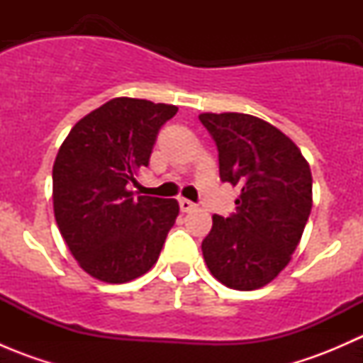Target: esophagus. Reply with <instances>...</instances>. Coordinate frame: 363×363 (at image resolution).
I'll return each mask as SVG.
<instances>
[{
	"mask_svg": "<svg viewBox=\"0 0 363 363\" xmlns=\"http://www.w3.org/2000/svg\"><path fill=\"white\" fill-rule=\"evenodd\" d=\"M179 207H181V211H182V212H191V211H195L196 205L193 203L191 200H188V199H181V200H179Z\"/></svg>",
	"mask_w": 363,
	"mask_h": 363,
	"instance_id": "esophagus-1",
	"label": "esophagus"
}]
</instances>
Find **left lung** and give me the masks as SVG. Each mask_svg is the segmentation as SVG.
Returning a JSON list of instances; mask_svg holds the SVG:
<instances>
[{
    "label": "left lung",
    "mask_w": 363,
    "mask_h": 363,
    "mask_svg": "<svg viewBox=\"0 0 363 363\" xmlns=\"http://www.w3.org/2000/svg\"><path fill=\"white\" fill-rule=\"evenodd\" d=\"M216 142L219 177L239 186L237 212L214 214L202 242L212 276L250 291L290 263L313 207V177L300 149L272 124L250 113H200Z\"/></svg>",
    "instance_id": "obj_1"
}]
</instances>
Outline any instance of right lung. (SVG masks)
Listing matches in <instances>:
<instances>
[{"label":"right lung","instance_id":"1","mask_svg":"<svg viewBox=\"0 0 363 363\" xmlns=\"http://www.w3.org/2000/svg\"><path fill=\"white\" fill-rule=\"evenodd\" d=\"M175 105L113 98L79 121L52 168L54 216L68 250L89 276L128 283L156 262L179 214L174 199L128 191L149 164Z\"/></svg>","mask_w":363,"mask_h":363}]
</instances>
